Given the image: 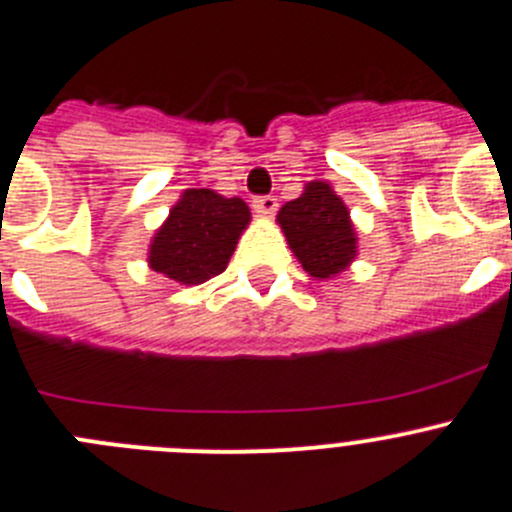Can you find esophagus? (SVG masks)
Returning <instances> with one entry per match:
<instances>
[{"label":"esophagus","instance_id":"1","mask_svg":"<svg viewBox=\"0 0 512 512\" xmlns=\"http://www.w3.org/2000/svg\"><path fill=\"white\" fill-rule=\"evenodd\" d=\"M252 209L257 216H273L278 209V199L275 196H260V199L252 201Z\"/></svg>","mask_w":512,"mask_h":512}]
</instances>
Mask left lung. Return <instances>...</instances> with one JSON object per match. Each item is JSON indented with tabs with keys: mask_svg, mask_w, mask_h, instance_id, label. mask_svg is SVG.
<instances>
[{
	"mask_svg": "<svg viewBox=\"0 0 512 512\" xmlns=\"http://www.w3.org/2000/svg\"><path fill=\"white\" fill-rule=\"evenodd\" d=\"M285 242L311 278L329 280L357 257V229L342 196L326 181H308L298 199L278 211Z\"/></svg>",
	"mask_w": 512,
	"mask_h": 512,
	"instance_id": "left-lung-1",
	"label": "left lung"
}]
</instances>
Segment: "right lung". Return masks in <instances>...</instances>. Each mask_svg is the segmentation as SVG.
Wrapping results in <instances>:
<instances>
[{
    "label": "right lung",
    "instance_id": "right-lung-1",
    "mask_svg": "<svg viewBox=\"0 0 512 512\" xmlns=\"http://www.w3.org/2000/svg\"><path fill=\"white\" fill-rule=\"evenodd\" d=\"M250 222V206L239 196L227 199L211 188H186L155 229L147 265L181 285L206 283L227 270Z\"/></svg>",
    "mask_w": 512,
    "mask_h": 512
}]
</instances>
